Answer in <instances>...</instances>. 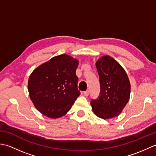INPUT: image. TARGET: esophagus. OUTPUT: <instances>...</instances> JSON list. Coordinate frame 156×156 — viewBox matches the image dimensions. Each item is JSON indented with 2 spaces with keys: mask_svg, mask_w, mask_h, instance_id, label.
Here are the masks:
<instances>
[{
  "mask_svg": "<svg viewBox=\"0 0 156 156\" xmlns=\"http://www.w3.org/2000/svg\"><path fill=\"white\" fill-rule=\"evenodd\" d=\"M88 94H89V90H87V91L84 92V95L85 96V97H88Z\"/></svg>",
  "mask_w": 156,
  "mask_h": 156,
  "instance_id": "obj_1",
  "label": "esophagus"
}]
</instances>
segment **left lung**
Masks as SVG:
<instances>
[{
	"mask_svg": "<svg viewBox=\"0 0 156 156\" xmlns=\"http://www.w3.org/2000/svg\"><path fill=\"white\" fill-rule=\"evenodd\" d=\"M101 83L100 97L92 101L94 113L102 119L121 114L130 98L131 84L120 64L110 55H103L96 62Z\"/></svg>",
	"mask_w": 156,
	"mask_h": 156,
	"instance_id": "left-lung-1",
	"label": "left lung"
}]
</instances>
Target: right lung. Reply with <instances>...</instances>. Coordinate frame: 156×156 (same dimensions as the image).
Masks as SVG:
<instances>
[{
  "instance_id": "1",
  "label": "right lung",
  "mask_w": 156,
  "mask_h": 156,
  "mask_svg": "<svg viewBox=\"0 0 156 156\" xmlns=\"http://www.w3.org/2000/svg\"><path fill=\"white\" fill-rule=\"evenodd\" d=\"M79 62L67 54L53 57L29 76L28 91L35 107L46 117L57 119L70 110L80 94L76 74Z\"/></svg>"
}]
</instances>
